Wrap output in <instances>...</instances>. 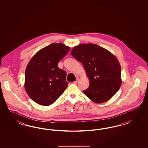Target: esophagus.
I'll return each mask as SVG.
<instances>
[{"mask_svg":"<svg viewBox=\"0 0 148 148\" xmlns=\"http://www.w3.org/2000/svg\"><path fill=\"white\" fill-rule=\"evenodd\" d=\"M79 79L77 78V79H76V80L73 82V83H74V84H77V83H78V82H79Z\"/></svg>","mask_w":148,"mask_h":148,"instance_id":"obj_1","label":"esophagus"}]
</instances>
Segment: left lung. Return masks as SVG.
Segmentation results:
<instances>
[{
  "label": "left lung",
  "instance_id": "8db88e82",
  "mask_svg": "<svg viewBox=\"0 0 148 148\" xmlns=\"http://www.w3.org/2000/svg\"><path fill=\"white\" fill-rule=\"evenodd\" d=\"M71 54L83 65L89 79L85 95L96 103L109 100L121 85V66L113 54L97 44H80L71 51Z\"/></svg>",
  "mask_w": 148,
  "mask_h": 148
}]
</instances>
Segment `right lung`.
Segmentation results:
<instances>
[{
    "mask_svg": "<svg viewBox=\"0 0 148 148\" xmlns=\"http://www.w3.org/2000/svg\"><path fill=\"white\" fill-rule=\"evenodd\" d=\"M70 48L62 43H52L39 50L29 61L25 73V89L29 97L44 106L54 103L68 86L65 71L58 63Z\"/></svg>",
    "mask_w": 148,
    "mask_h": 148,
    "instance_id": "1",
    "label": "right lung"
}]
</instances>
